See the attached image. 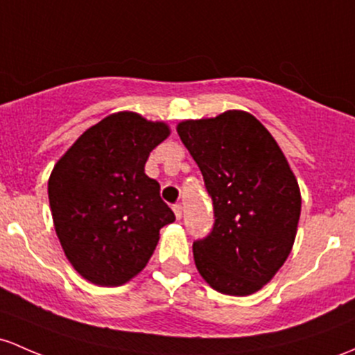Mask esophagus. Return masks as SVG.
<instances>
[{"mask_svg":"<svg viewBox=\"0 0 355 355\" xmlns=\"http://www.w3.org/2000/svg\"><path fill=\"white\" fill-rule=\"evenodd\" d=\"M173 212H175V217H177V219L180 220L182 216H184V207H182L180 204H175L173 205Z\"/></svg>","mask_w":355,"mask_h":355,"instance_id":"34e87169","label":"esophagus"}]
</instances>
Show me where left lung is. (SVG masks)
Masks as SVG:
<instances>
[{"label": "left lung", "instance_id": "left-lung-1", "mask_svg": "<svg viewBox=\"0 0 355 355\" xmlns=\"http://www.w3.org/2000/svg\"><path fill=\"white\" fill-rule=\"evenodd\" d=\"M177 131L202 171L216 219L210 234L193 243L197 270L220 293H256L293 248L302 210L297 178L249 112L189 119Z\"/></svg>", "mask_w": 355, "mask_h": 355}]
</instances>
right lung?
Returning <instances> with one entry per match:
<instances>
[{
	"mask_svg": "<svg viewBox=\"0 0 355 355\" xmlns=\"http://www.w3.org/2000/svg\"><path fill=\"white\" fill-rule=\"evenodd\" d=\"M170 128L121 111L89 128L53 166L49 200L62 249L76 271L99 286H119L153 254L175 214L145 163Z\"/></svg>",
	"mask_w": 355,
	"mask_h": 355,
	"instance_id": "right-lung-1",
	"label": "right lung"
}]
</instances>
